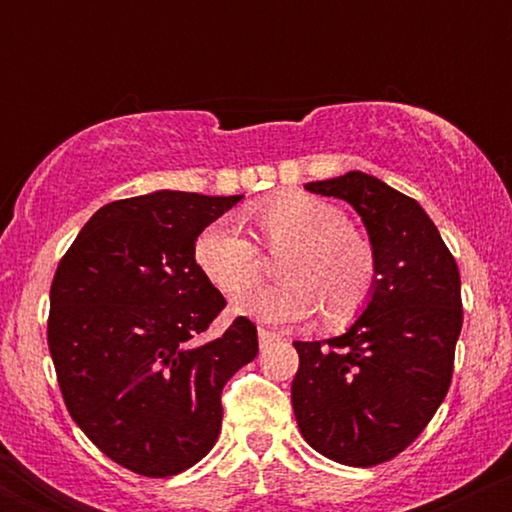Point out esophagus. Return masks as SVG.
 <instances>
[{
  "label": "esophagus",
  "mask_w": 512,
  "mask_h": 512,
  "mask_svg": "<svg viewBox=\"0 0 512 512\" xmlns=\"http://www.w3.org/2000/svg\"><path fill=\"white\" fill-rule=\"evenodd\" d=\"M257 334H260V349H267L269 344L279 339V334L272 332V330H264V327H260V330H257Z\"/></svg>",
  "instance_id": "34e87169"
}]
</instances>
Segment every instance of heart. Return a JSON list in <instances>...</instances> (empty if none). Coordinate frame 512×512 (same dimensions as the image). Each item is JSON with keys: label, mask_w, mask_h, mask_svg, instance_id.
<instances>
[{"label": "heart", "mask_w": 512, "mask_h": 512, "mask_svg": "<svg viewBox=\"0 0 512 512\" xmlns=\"http://www.w3.org/2000/svg\"><path fill=\"white\" fill-rule=\"evenodd\" d=\"M255 223L267 250H286L284 284L245 285L260 276L262 255L231 221H216L199 233L195 260L223 293H235L233 310L267 325H291L325 310L332 327L363 313L378 284V257L366 233L346 223L330 202L286 192L255 209Z\"/></svg>", "instance_id": "1"}]
</instances>
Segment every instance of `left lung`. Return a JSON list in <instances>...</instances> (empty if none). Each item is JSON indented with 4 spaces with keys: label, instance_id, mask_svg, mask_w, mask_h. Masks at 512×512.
<instances>
[{
    "label": "left lung",
    "instance_id": "obj_1",
    "mask_svg": "<svg viewBox=\"0 0 512 512\" xmlns=\"http://www.w3.org/2000/svg\"><path fill=\"white\" fill-rule=\"evenodd\" d=\"M305 190L358 211L378 257L373 298L342 337L293 342V414L310 448L349 467L407 450L448 395L462 330L460 269L416 199L351 170Z\"/></svg>",
    "mask_w": 512,
    "mask_h": 512
}]
</instances>
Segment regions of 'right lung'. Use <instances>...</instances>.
<instances>
[{
  "instance_id": "obj_1",
  "label": "right lung",
  "mask_w": 512,
  "mask_h": 512,
  "mask_svg": "<svg viewBox=\"0 0 512 512\" xmlns=\"http://www.w3.org/2000/svg\"><path fill=\"white\" fill-rule=\"evenodd\" d=\"M240 199L161 190L110 202L57 264L48 346L64 404L103 455L142 477H173L214 448L223 385L257 356L248 317L199 342L226 298L195 243Z\"/></svg>"
}]
</instances>
